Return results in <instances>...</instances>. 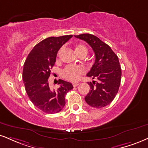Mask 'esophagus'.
Here are the masks:
<instances>
[{
  "instance_id": "1",
  "label": "esophagus",
  "mask_w": 148,
  "mask_h": 148,
  "mask_svg": "<svg viewBox=\"0 0 148 148\" xmlns=\"http://www.w3.org/2000/svg\"><path fill=\"white\" fill-rule=\"evenodd\" d=\"M79 84V82H74V83H73V86L74 87L77 86H78Z\"/></svg>"
}]
</instances>
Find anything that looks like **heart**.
Here are the masks:
<instances>
[{
    "instance_id": "b5f03b06",
    "label": "heart",
    "mask_w": 148,
    "mask_h": 148,
    "mask_svg": "<svg viewBox=\"0 0 148 148\" xmlns=\"http://www.w3.org/2000/svg\"><path fill=\"white\" fill-rule=\"evenodd\" d=\"M75 51L77 53L81 55L82 53H87V49L83 45L77 44L75 46ZM60 51L58 53H60ZM85 72V69L82 66H67L62 71L63 77L71 82H76L79 79L80 76Z\"/></svg>"
}]
</instances>
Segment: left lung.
I'll use <instances>...</instances> for the list:
<instances>
[{
    "label": "left lung",
    "instance_id": "left-lung-1",
    "mask_svg": "<svg viewBox=\"0 0 148 148\" xmlns=\"http://www.w3.org/2000/svg\"><path fill=\"white\" fill-rule=\"evenodd\" d=\"M75 37L86 42L95 56V61L87 76L97 81L88 83L90 90L85 101L95 108L105 107L112 101L119 88L121 69L119 58L107 44L95 36L84 34Z\"/></svg>",
    "mask_w": 148,
    "mask_h": 148
}]
</instances>
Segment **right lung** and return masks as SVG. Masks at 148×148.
Instances as JSON below:
<instances>
[{
  "label": "right lung",
  "mask_w": 148,
  "mask_h": 148,
  "mask_svg": "<svg viewBox=\"0 0 148 148\" xmlns=\"http://www.w3.org/2000/svg\"><path fill=\"white\" fill-rule=\"evenodd\" d=\"M72 35L49 37L34 47L24 64L23 79L25 90L34 105L49 114L59 112L65 105V95L73 86L59 79L60 88L52 90L48 79L55 64L58 51Z\"/></svg>",
  "instance_id": "add662e5"
}]
</instances>
